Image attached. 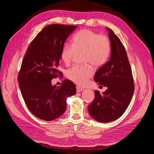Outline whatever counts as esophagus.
Segmentation results:
<instances>
[{
    "mask_svg": "<svg viewBox=\"0 0 154 154\" xmlns=\"http://www.w3.org/2000/svg\"><path fill=\"white\" fill-rule=\"evenodd\" d=\"M83 91V88H82V87H79V86H77V87H76V91H77L78 92H81V91Z\"/></svg>",
    "mask_w": 154,
    "mask_h": 154,
    "instance_id": "1",
    "label": "esophagus"
}]
</instances>
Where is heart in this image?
Listing matches in <instances>:
<instances>
[{
	"mask_svg": "<svg viewBox=\"0 0 154 154\" xmlns=\"http://www.w3.org/2000/svg\"><path fill=\"white\" fill-rule=\"evenodd\" d=\"M72 44H64L60 51V58L66 65L71 63L76 52L83 51V62H90L96 67L101 66L108 61L111 53L109 38L90 29H82L72 37ZM90 64L74 65L67 70V76L70 80L78 85H84L93 74Z\"/></svg>",
	"mask_w": 154,
	"mask_h": 154,
	"instance_id": "b5f03b06",
	"label": "heart"
}]
</instances>
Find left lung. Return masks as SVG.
I'll list each match as a JSON object with an SVG mask.
<instances>
[{"instance_id": "obj_1", "label": "left lung", "mask_w": 154, "mask_h": 154, "mask_svg": "<svg viewBox=\"0 0 154 154\" xmlns=\"http://www.w3.org/2000/svg\"><path fill=\"white\" fill-rule=\"evenodd\" d=\"M111 45L110 60L96 71L94 79L107 89L95 91V97L88 106L92 118L101 123L118 119L127 110L134 92L132 69L127 52L113 31L106 28Z\"/></svg>"}]
</instances>
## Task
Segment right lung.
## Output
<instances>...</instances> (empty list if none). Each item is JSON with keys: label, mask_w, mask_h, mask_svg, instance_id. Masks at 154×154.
Here are the masks:
<instances>
[{"label": "right lung", "mask_w": 154, "mask_h": 154, "mask_svg": "<svg viewBox=\"0 0 154 154\" xmlns=\"http://www.w3.org/2000/svg\"><path fill=\"white\" fill-rule=\"evenodd\" d=\"M76 26L50 24L36 36L23 58L18 82L25 103L36 118L52 121L66 111V100L76 94L72 82L66 79L60 87L51 80L63 74L58 69L60 51Z\"/></svg>", "instance_id": "obj_1"}]
</instances>
